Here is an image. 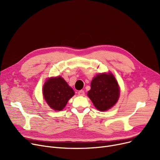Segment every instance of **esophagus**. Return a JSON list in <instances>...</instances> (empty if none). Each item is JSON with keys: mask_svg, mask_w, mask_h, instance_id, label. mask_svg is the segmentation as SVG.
Instances as JSON below:
<instances>
[{"mask_svg": "<svg viewBox=\"0 0 160 160\" xmlns=\"http://www.w3.org/2000/svg\"><path fill=\"white\" fill-rule=\"evenodd\" d=\"M78 95L79 96H84L85 95V93H84V91H83V90H81V91H79L78 92Z\"/></svg>", "mask_w": 160, "mask_h": 160, "instance_id": "obj_1", "label": "esophagus"}]
</instances>
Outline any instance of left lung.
<instances>
[{
    "label": "left lung",
    "instance_id": "8db88e82",
    "mask_svg": "<svg viewBox=\"0 0 160 160\" xmlns=\"http://www.w3.org/2000/svg\"><path fill=\"white\" fill-rule=\"evenodd\" d=\"M88 95L100 111H106L115 105L119 97V88L112 74L97 75L91 83Z\"/></svg>",
    "mask_w": 160,
    "mask_h": 160
}]
</instances>
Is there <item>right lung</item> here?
Wrapping results in <instances>:
<instances>
[{"label": "right lung", "mask_w": 160, "mask_h": 160, "mask_svg": "<svg viewBox=\"0 0 160 160\" xmlns=\"http://www.w3.org/2000/svg\"><path fill=\"white\" fill-rule=\"evenodd\" d=\"M43 93L49 106L57 111L63 110L74 94L73 89L61 77L48 79L44 85Z\"/></svg>", "instance_id": "right-lung-1"}]
</instances>
